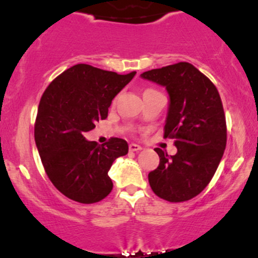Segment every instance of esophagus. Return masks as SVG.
<instances>
[{
	"instance_id": "esophagus-1",
	"label": "esophagus",
	"mask_w": 258,
	"mask_h": 258,
	"mask_svg": "<svg viewBox=\"0 0 258 258\" xmlns=\"http://www.w3.org/2000/svg\"><path fill=\"white\" fill-rule=\"evenodd\" d=\"M129 150L130 151H140V150H142V147L141 145H138V144H135V143H132V144H129Z\"/></svg>"
}]
</instances>
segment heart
Masks as SVG:
<instances>
[{"label":"heart","mask_w":258,"mask_h":258,"mask_svg":"<svg viewBox=\"0 0 258 258\" xmlns=\"http://www.w3.org/2000/svg\"><path fill=\"white\" fill-rule=\"evenodd\" d=\"M145 92H147V91H145Z\"/></svg>","instance_id":"b5f03b06"}]
</instances>
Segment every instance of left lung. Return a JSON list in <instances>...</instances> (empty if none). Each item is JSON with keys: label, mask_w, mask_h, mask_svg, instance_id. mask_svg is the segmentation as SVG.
<instances>
[{"label": "left lung", "mask_w": 258, "mask_h": 258, "mask_svg": "<svg viewBox=\"0 0 258 258\" xmlns=\"http://www.w3.org/2000/svg\"><path fill=\"white\" fill-rule=\"evenodd\" d=\"M165 87L170 96L164 137L172 138L177 154L159 148V165L149 173L156 196L170 203L197 197L210 184L223 156L227 126L214 84L189 62H178L141 74Z\"/></svg>", "instance_id": "left-lung-1"}]
</instances>
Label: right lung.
<instances>
[{"label": "right lung", "instance_id": "right-lung-1", "mask_svg": "<svg viewBox=\"0 0 258 258\" xmlns=\"http://www.w3.org/2000/svg\"><path fill=\"white\" fill-rule=\"evenodd\" d=\"M135 74L122 76L78 64L55 78L42 95L36 145L47 177L70 199L94 204L113 189L108 171L115 159L128 154V143L113 137L99 145L84 135L107 118L113 99Z\"/></svg>", "mask_w": 258, "mask_h": 258}]
</instances>
